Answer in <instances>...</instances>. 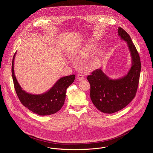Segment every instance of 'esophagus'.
Returning <instances> with one entry per match:
<instances>
[{
    "label": "esophagus",
    "instance_id": "1",
    "mask_svg": "<svg viewBox=\"0 0 153 153\" xmlns=\"http://www.w3.org/2000/svg\"><path fill=\"white\" fill-rule=\"evenodd\" d=\"M77 78V79L79 80H83L84 77H83V76L82 74H78Z\"/></svg>",
    "mask_w": 153,
    "mask_h": 153
}]
</instances>
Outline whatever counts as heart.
Here are the masks:
<instances>
[{
  "label": "heart",
  "instance_id": "b5f03b06",
  "mask_svg": "<svg viewBox=\"0 0 153 153\" xmlns=\"http://www.w3.org/2000/svg\"><path fill=\"white\" fill-rule=\"evenodd\" d=\"M95 48H96V46L93 43H90L89 44H88L85 47V48L81 52L80 54H81V55H84V54H88L89 53H91L93 50H94Z\"/></svg>",
  "mask_w": 153,
  "mask_h": 153
}]
</instances>
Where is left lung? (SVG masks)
I'll return each instance as SVG.
<instances>
[{"mask_svg": "<svg viewBox=\"0 0 153 153\" xmlns=\"http://www.w3.org/2000/svg\"><path fill=\"white\" fill-rule=\"evenodd\" d=\"M118 34L127 43L131 56V67L123 77L111 79L102 70L97 69L88 76L90 83V97L95 106L104 113L117 112L128 105L134 98L141 71L139 54L129 35L119 27Z\"/></svg>", "mask_w": 153, "mask_h": 153, "instance_id": "1", "label": "left lung"}]
</instances>
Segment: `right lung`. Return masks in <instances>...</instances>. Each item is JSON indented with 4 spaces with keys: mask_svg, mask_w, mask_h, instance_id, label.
<instances>
[{
    "mask_svg": "<svg viewBox=\"0 0 153 153\" xmlns=\"http://www.w3.org/2000/svg\"><path fill=\"white\" fill-rule=\"evenodd\" d=\"M15 53L12 62V77L16 94L24 106L32 112L40 116H48L57 113L63 106L66 91L75 79V75L65 76L59 79L48 91L42 94L28 93L18 83L14 71V60Z\"/></svg>",
    "mask_w": 153,
    "mask_h": 153,
    "instance_id": "add662e5",
    "label": "right lung"
}]
</instances>
